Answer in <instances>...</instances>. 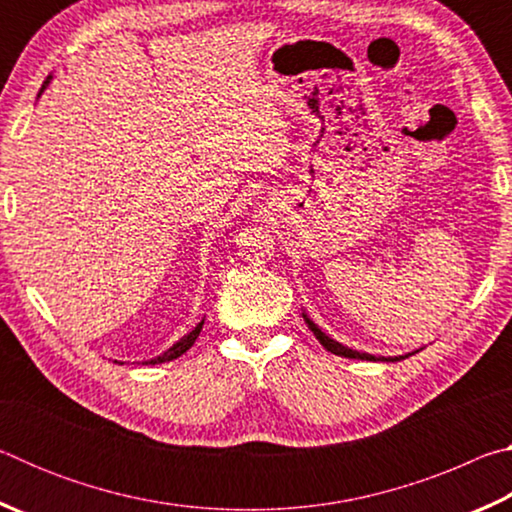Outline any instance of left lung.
I'll list each match as a JSON object with an SVG mask.
<instances>
[{
	"label": "left lung",
	"mask_w": 512,
	"mask_h": 512,
	"mask_svg": "<svg viewBox=\"0 0 512 512\" xmlns=\"http://www.w3.org/2000/svg\"><path fill=\"white\" fill-rule=\"evenodd\" d=\"M305 320H307V325H309V329L311 332H314V336L316 339L320 341V345H323V348L327 350V352H332V354H339V357H348V359H372V361H377L375 357H370V354H366V352H357V350H350V348H345V345H341V343H336L334 339H329V336L325 334V332H320V329L311 323V320L305 316ZM406 357H411V354H406ZM406 357H395V359H384V361H400V359H406Z\"/></svg>",
	"instance_id": "obj_1"
}]
</instances>
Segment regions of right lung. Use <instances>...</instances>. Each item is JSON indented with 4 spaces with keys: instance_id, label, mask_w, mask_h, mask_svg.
I'll use <instances>...</instances> for the list:
<instances>
[{
    "instance_id": "obj_1",
    "label": "right lung",
    "mask_w": 512,
    "mask_h": 512,
    "mask_svg": "<svg viewBox=\"0 0 512 512\" xmlns=\"http://www.w3.org/2000/svg\"><path fill=\"white\" fill-rule=\"evenodd\" d=\"M49 79H51V76H49ZM49 79L45 81V85H42V88H40V92L47 88V83H49ZM201 329H203V323H198V325H196V329H194V332H189V334L185 336V339H180V341H178L176 345H173V348H169L167 352H164V354H162V357H158V359H151V361H146V363H153V366H155V363H164V361L178 359V357H180V354H185V352H187L189 348H192V345H194V341L198 339V334H201Z\"/></svg>"
}]
</instances>
